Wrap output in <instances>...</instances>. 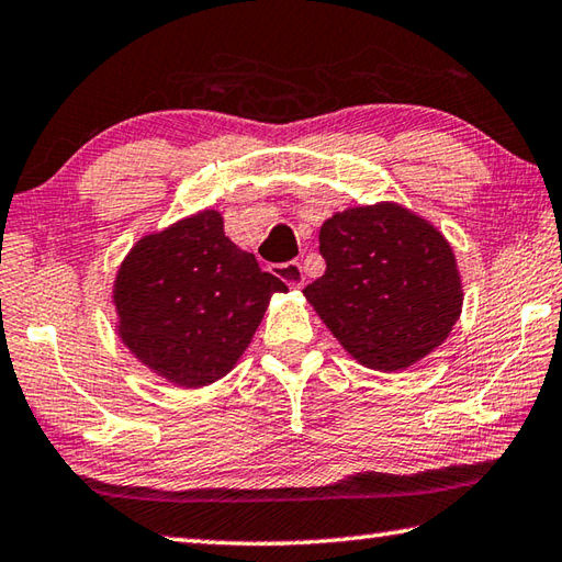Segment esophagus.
Returning a JSON list of instances; mask_svg holds the SVG:
<instances>
[{"mask_svg":"<svg viewBox=\"0 0 562 562\" xmlns=\"http://www.w3.org/2000/svg\"><path fill=\"white\" fill-rule=\"evenodd\" d=\"M272 274H278V278L282 282H288L290 288H302V284H304L302 262H296V260L280 262V266H272Z\"/></svg>","mask_w":562,"mask_h":562,"instance_id":"obj_1","label":"esophagus"}]
</instances>
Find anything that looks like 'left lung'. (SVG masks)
<instances>
[{"instance_id":"obj_1","label":"left lung","mask_w":562,"mask_h":562,"mask_svg":"<svg viewBox=\"0 0 562 562\" xmlns=\"http://www.w3.org/2000/svg\"><path fill=\"white\" fill-rule=\"evenodd\" d=\"M326 270L304 294L350 356L400 370L441 346L463 290L453 250L397 204L356 206L318 231Z\"/></svg>"}]
</instances>
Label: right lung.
Instances as JSON below:
<instances>
[{
  "instance_id": "1",
  "label": "right lung",
  "mask_w": 562,
  "mask_h": 562,
  "mask_svg": "<svg viewBox=\"0 0 562 562\" xmlns=\"http://www.w3.org/2000/svg\"><path fill=\"white\" fill-rule=\"evenodd\" d=\"M288 284L200 212L128 252L114 284L119 334L140 362L180 387H204L236 366Z\"/></svg>"
}]
</instances>
